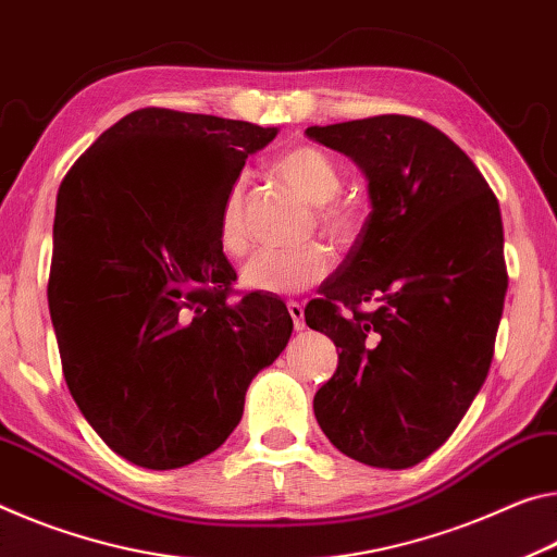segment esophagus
Masks as SVG:
<instances>
[{
	"label": "esophagus",
	"instance_id": "1",
	"mask_svg": "<svg viewBox=\"0 0 557 557\" xmlns=\"http://www.w3.org/2000/svg\"><path fill=\"white\" fill-rule=\"evenodd\" d=\"M288 313H290V318H294V327H296V331H304V327H306V321H304V306L296 304V300H290V304H288Z\"/></svg>",
	"mask_w": 557,
	"mask_h": 557
}]
</instances>
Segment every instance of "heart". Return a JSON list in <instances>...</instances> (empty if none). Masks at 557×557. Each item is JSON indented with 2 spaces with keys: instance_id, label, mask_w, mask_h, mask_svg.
<instances>
[{
  "instance_id": "obj_1",
  "label": "heart",
  "mask_w": 557,
  "mask_h": 557,
  "mask_svg": "<svg viewBox=\"0 0 557 557\" xmlns=\"http://www.w3.org/2000/svg\"><path fill=\"white\" fill-rule=\"evenodd\" d=\"M273 172L296 193L315 205V224L335 244H348L362 226L360 207L341 197L343 175L338 162L315 145H290L273 160ZM219 246L230 257L249 249L244 224V180L226 189L216 222ZM333 253L323 244H306L290 251H261L242 269L246 288L269 296H294L313 288L331 273Z\"/></svg>"
}]
</instances>
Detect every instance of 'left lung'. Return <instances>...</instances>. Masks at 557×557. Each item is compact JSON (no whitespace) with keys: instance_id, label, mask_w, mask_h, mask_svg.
Listing matches in <instances>:
<instances>
[{"instance_id":"left-lung-1","label":"left lung","mask_w":557,"mask_h":557,"mask_svg":"<svg viewBox=\"0 0 557 557\" xmlns=\"http://www.w3.org/2000/svg\"><path fill=\"white\" fill-rule=\"evenodd\" d=\"M306 135L358 162L372 202L306 306L308 327L341 348L315 419L345 457L414 467L449 440L488 375L508 288L498 199L469 154L419 117Z\"/></svg>"}]
</instances>
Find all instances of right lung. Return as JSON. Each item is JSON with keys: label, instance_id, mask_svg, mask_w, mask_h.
Listing matches in <instances>:
<instances>
[{"label": "right lung", "instance_id": "1", "mask_svg": "<svg viewBox=\"0 0 557 557\" xmlns=\"http://www.w3.org/2000/svg\"><path fill=\"white\" fill-rule=\"evenodd\" d=\"M276 127L140 108L73 162L53 219L49 308L88 424L145 469L226 442L251 377L286 348L284 300L246 294L219 246V207Z\"/></svg>", "mask_w": 557, "mask_h": 557}]
</instances>
